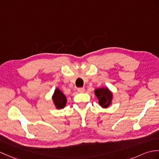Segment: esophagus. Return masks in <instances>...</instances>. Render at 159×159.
<instances>
[{"instance_id": "esophagus-1", "label": "esophagus", "mask_w": 159, "mask_h": 159, "mask_svg": "<svg viewBox=\"0 0 159 159\" xmlns=\"http://www.w3.org/2000/svg\"><path fill=\"white\" fill-rule=\"evenodd\" d=\"M77 91H78L79 93H83V92L84 91V88H83V87L78 88V89H77Z\"/></svg>"}]
</instances>
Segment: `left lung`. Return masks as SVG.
Listing matches in <instances>:
<instances>
[{"label":"left lung","mask_w":159,"mask_h":159,"mask_svg":"<svg viewBox=\"0 0 159 159\" xmlns=\"http://www.w3.org/2000/svg\"><path fill=\"white\" fill-rule=\"evenodd\" d=\"M95 94L99 99V104L102 108H107L111 104L112 94L108 88H99L95 91Z\"/></svg>","instance_id":"obj_1"}]
</instances>
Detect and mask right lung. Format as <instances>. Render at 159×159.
Returning <instances> with one entry per match:
<instances>
[{"instance_id":"add662e5","label":"right lung","mask_w":159,"mask_h":159,"mask_svg":"<svg viewBox=\"0 0 159 159\" xmlns=\"http://www.w3.org/2000/svg\"><path fill=\"white\" fill-rule=\"evenodd\" d=\"M53 100L57 109L64 108L66 104V102H67V99H66V96L58 89H56L55 91L53 96Z\"/></svg>"}]
</instances>
